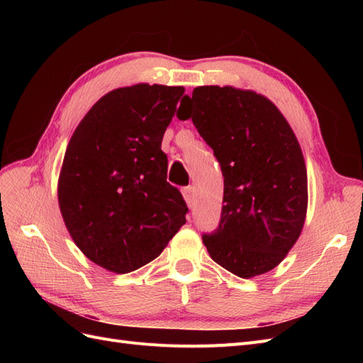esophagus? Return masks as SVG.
I'll return each instance as SVG.
<instances>
[{"label":"esophagus","mask_w":363,"mask_h":363,"mask_svg":"<svg viewBox=\"0 0 363 363\" xmlns=\"http://www.w3.org/2000/svg\"><path fill=\"white\" fill-rule=\"evenodd\" d=\"M183 199L188 204V207H192L194 204V186H188V188H183Z\"/></svg>","instance_id":"1"}]
</instances>
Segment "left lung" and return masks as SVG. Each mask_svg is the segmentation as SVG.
Wrapping results in <instances>:
<instances>
[{
    "label": "left lung",
    "instance_id": "left-lung-1",
    "mask_svg": "<svg viewBox=\"0 0 363 363\" xmlns=\"http://www.w3.org/2000/svg\"><path fill=\"white\" fill-rule=\"evenodd\" d=\"M182 106L179 119H192L224 177L221 221L203 235L208 255L242 279L271 271L307 212L306 163L291 125L267 96L233 86L195 87Z\"/></svg>",
    "mask_w": 363,
    "mask_h": 363
}]
</instances>
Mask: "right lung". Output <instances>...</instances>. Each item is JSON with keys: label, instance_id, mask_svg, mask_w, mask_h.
Here are the masks:
<instances>
[{"label": "right lung", "instance_id": "obj_1", "mask_svg": "<svg viewBox=\"0 0 363 363\" xmlns=\"http://www.w3.org/2000/svg\"><path fill=\"white\" fill-rule=\"evenodd\" d=\"M183 86L139 83L98 100L65 152L57 196L83 255L127 274L155 260L186 223L188 207L167 182L160 150Z\"/></svg>", "mask_w": 363, "mask_h": 363}]
</instances>
